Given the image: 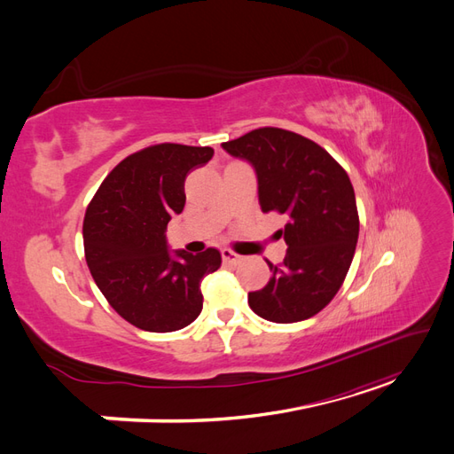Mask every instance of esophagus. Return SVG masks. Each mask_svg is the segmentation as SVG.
<instances>
[{"mask_svg": "<svg viewBox=\"0 0 454 454\" xmlns=\"http://www.w3.org/2000/svg\"><path fill=\"white\" fill-rule=\"evenodd\" d=\"M222 257H223V261L225 263H231V265H237L239 261L242 259L239 254H235L232 250H229V248H225V250H222Z\"/></svg>", "mask_w": 454, "mask_h": 454, "instance_id": "obj_1", "label": "esophagus"}]
</instances>
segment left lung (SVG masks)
Returning a JSON list of instances; mask_svg holds the SVG:
<instances>
[{
    "label": "left lung",
    "mask_w": 454,
    "mask_h": 454,
    "mask_svg": "<svg viewBox=\"0 0 454 454\" xmlns=\"http://www.w3.org/2000/svg\"><path fill=\"white\" fill-rule=\"evenodd\" d=\"M252 162L261 210L287 217V244L272 278L248 294L250 309L269 322L294 324L318 314L347 278L360 232L354 187L345 168L316 142L277 127L255 129L222 144Z\"/></svg>",
    "instance_id": "obj_1"
}]
</instances>
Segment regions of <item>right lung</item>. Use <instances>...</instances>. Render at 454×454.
I'll use <instances>...</instances> for the list:
<instances>
[{
    "label": "right lung",
    "instance_id": "add662e5",
    "mask_svg": "<svg viewBox=\"0 0 454 454\" xmlns=\"http://www.w3.org/2000/svg\"><path fill=\"white\" fill-rule=\"evenodd\" d=\"M214 155L212 147L157 144L122 159L87 206L85 259L98 290L132 325L168 333L202 310L200 282L222 267L215 248L167 250L164 231L185 206L187 174Z\"/></svg>",
    "mask_w": 454,
    "mask_h": 454
}]
</instances>
